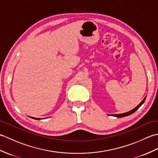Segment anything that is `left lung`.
<instances>
[{"label":"left lung","instance_id":"left-lung-1","mask_svg":"<svg viewBox=\"0 0 158 158\" xmlns=\"http://www.w3.org/2000/svg\"><path fill=\"white\" fill-rule=\"evenodd\" d=\"M145 99H146V97L145 98H144L143 100V101L140 102L139 105L137 106H136L135 109H133L132 110H130V111H128V112H126V113H121V114H113V115H112V116H114V117H119V118H120V117H126V116H128V115H131V114H132L133 113H135L136 110H137L139 109V107L141 106L144 103V102H145Z\"/></svg>","mask_w":158,"mask_h":158}]
</instances>
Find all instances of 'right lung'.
<instances>
[{
	"label": "right lung",
	"instance_id": "1",
	"mask_svg": "<svg viewBox=\"0 0 158 158\" xmlns=\"http://www.w3.org/2000/svg\"><path fill=\"white\" fill-rule=\"evenodd\" d=\"M29 117H31V118H32V119H37V120L41 119L40 118H36V117H30V116H29Z\"/></svg>",
	"mask_w": 158,
	"mask_h": 158
}]
</instances>
